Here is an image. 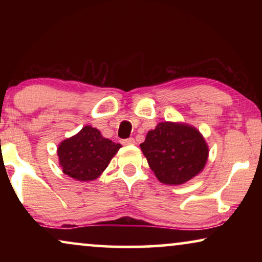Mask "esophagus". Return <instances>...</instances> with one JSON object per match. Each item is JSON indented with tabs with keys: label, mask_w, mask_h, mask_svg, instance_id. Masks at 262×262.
Returning a JSON list of instances; mask_svg holds the SVG:
<instances>
[{
	"label": "esophagus",
	"mask_w": 262,
	"mask_h": 262,
	"mask_svg": "<svg viewBox=\"0 0 262 262\" xmlns=\"http://www.w3.org/2000/svg\"><path fill=\"white\" fill-rule=\"evenodd\" d=\"M135 143H136V141L134 138H127V139H124V141H123L124 145H134Z\"/></svg>",
	"instance_id": "esophagus-1"
}]
</instances>
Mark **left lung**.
Returning a JSON list of instances; mask_svg holds the SVG:
<instances>
[{
	"label": "left lung",
	"mask_w": 262,
	"mask_h": 262,
	"mask_svg": "<svg viewBox=\"0 0 262 262\" xmlns=\"http://www.w3.org/2000/svg\"><path fill=\"white\" fill-rule=\"evenodd\" d=\"M141 150L155 177L166 185H182L196 177L209 157V146L203 135L181 121L157 124L148 132Z\"/></svg>",
	"instance_id": "left-lung-1"
}]
</instances>
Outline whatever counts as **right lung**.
<instances>
[{
    "instance_id": "obj_1",
    "label": "right lung",
    "mask_w": 262,
    "mask_h": 262,
    "mask_svg": "<svg viewBox=\"0 0 262 262\" xmlns=\"http://www.w3.org/2000/svg\"><path fill=\"white\" fill-rule=\"evenodd\" d=\"M121 148L105 138L98 128L85 125L78 134L64 139L57 148L63 173L77 181L98 179Z\"/></svg>"
}]
</instances>
